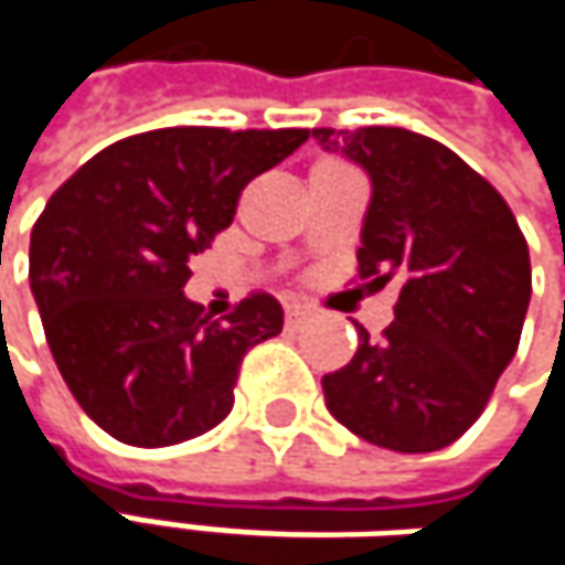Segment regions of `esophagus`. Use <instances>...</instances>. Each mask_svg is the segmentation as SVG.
Instances as JSON below:
<instances>
[{
    "label": "esophagus",
    "instance_id": "1",
    "mask_svg": "<svg viewBox=\"0 0 565 565\" xmlns=\"http://www.w3.org/2000/svg\"><path fill=\"white\" fill-rule=\"evenodd\" d=\"M303 320H307V310H300V307H287V327H290V330H300V327H303Z\"/></svg>",
    "mask_w": 565,
    "mask_h": 565
}]
</instances>
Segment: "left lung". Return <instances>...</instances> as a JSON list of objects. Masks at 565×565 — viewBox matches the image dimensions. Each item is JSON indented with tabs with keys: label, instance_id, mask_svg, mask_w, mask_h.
I'll use <instances>...</instances> for the list:
<instances>
[{
	"label": "left lung",
	"instance_id": "obj_1",
	"mask_svg": "<svg viewBox=\"0 0 565 565\" xmlns=\"http://www.w3.org/2000/svg\"><path fill=\"white\" fill-rule=\"evenodd\" d=\"M370 172L360 278L398 284L383 340L323 376L330 415L370 445L422 455L458 441L516 353L530 252L504 195L458 153L402 127H317Z\"/></svg>",
	"mask_w": 565,
	"mask_h": 565
}]
</instances>
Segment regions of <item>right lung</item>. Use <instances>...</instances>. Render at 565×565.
Segmentation results:
<instances>
[{
    "mask_svg": "<svg viewBox=\"0 0 565 565\" xmlns=\"http://www.w3.org/2000/svg\"><path fill=\"white\" fill-rule=\"evenodd\" d=\"M307 137L150 130L100 150L49 199L32 228V294L67 390L117 441L163 448L215 428L245 353L281 333L271 294L212 320L182 287L242 189Z\"/></svg>",
    "mask_w": 565,
    "mask_h": 565,
    "instance_id": "obj_1",
    "label": "right lung"
}]
</instances>
